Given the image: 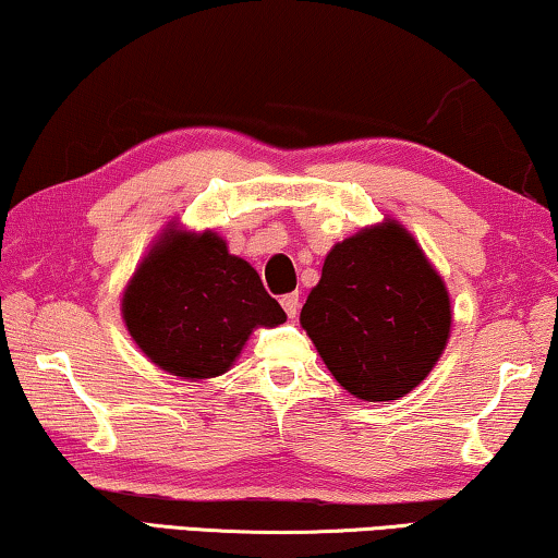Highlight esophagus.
Here are the masks:
<instances>
[{"label": "esophagus", "mask_w": 558, "mask_h": 558, "mask_svg": "<svg viewBox=\"0 0 558 558\" xmlns=\"http://www.w3.org/2000/svg\"><path fill=\"white\" fill-rule=\"evenodd\" d=\"M280 305L282 308H286V313H288V318H295L298 316V293H288V295H282L280 298Z\"/></svg>", "instance_id": "1"}]
</instances>
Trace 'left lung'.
Masks as SVG:
<instances>
[{
	"instance_id": "left-lung-1",
	"label": "left lung",
	"mask_w": 558,
	"mask_h": 558,
	"mask_svg": "<svg viewBox=\"0 0 558 558\" xmlns=\"http://www.w3.org/2000/svg\"><path fill=\"white\" fill-rule=\"evenodd\" d=\"M301 326L349 395L391 402L420 387L442 356L452 305L414 234L384 217L328 250Z\"/></svg>"
}]
</instances>
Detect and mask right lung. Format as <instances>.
Here are the masks:
<instances>
[{
    "label": "right lung",
    "instance_id": "right-lung-1",
    "mask_svg": "<svg viewBox=\"0 0 558 558\" xmlns=\"http://www.w3.org/2000/svg\"><path fill=\"white\" fill-rule=\"evenodd\" d=\"M121 316L144 356L179 379L230 372L257 326L286 324L247 260L230 255L215 230H186L171 219L133 270Z\"/></svg>",
    "mask_w": 558,
    "mask_h": 558
}]
</instances>
